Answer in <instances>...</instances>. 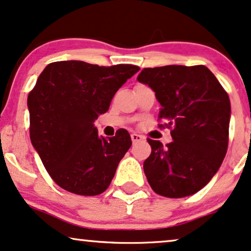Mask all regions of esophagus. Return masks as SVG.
<instances>
[{"label": "esophagus", "mask_w": 251, "mask_h": 251, "mask_svg": "<svg viewBox=\"0 0 251 251\" xmlns=\"http://www.w3.org/2000/svg\"><path fill=\"white\" fill-rule=\"evenodd\" d=\"M131 139H132V142H133V143H136V142L142 141L143 136L136 134V133H133V134H131Z\"/></svg>", "instance_id": "34e87169"}]
</instances>
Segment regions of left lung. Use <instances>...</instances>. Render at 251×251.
Instances as JSON below:
<instances>
[{
	"label": "left lung",
	"instance_id": "8db88e82",
	"mask_svg": "<svg viewBox=\"0 0 251 251\" xmlns=\"http://www.w3.org/2000/svg\"><path fill=\"white\" fill-rule=\"evenodd\" d=\"M138 80L155 92L162 105L159 118L172 128L173 142L166 147L148 139L151 153L143 170L150 187L171 199L198 193L225 158L230 119L228 95L204 65L143 69Z\"/></svg>",
	"mask_w": 251,
	"mask_h": 251
}]
</instances>
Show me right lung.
<instances>
[{
	"instance_id": "obj_1",
	"label": "right lung",
	"mask_w": 251,
	"mask_h": 251,
	"mask_svg": "<svg viewBox=\"0 0 251 251\" xmlns=\"http://www.w3.org/2000/svg\"><path fill=\"white\" fill-rule=\"evenodd\" d=\"M139 70L62 61L50 63L39 75L27 98L29 136L47 172L63 189L94 196L109 187L132 140L126 129L104 138L94 122Z\"/></svg>"
}]
</instances>
